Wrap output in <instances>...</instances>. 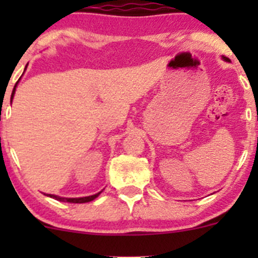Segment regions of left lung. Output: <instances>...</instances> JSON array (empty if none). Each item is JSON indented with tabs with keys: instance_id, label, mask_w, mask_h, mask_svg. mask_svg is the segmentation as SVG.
I'll list each match as a JSON object with an SVG mask.
<instances>
[{
	"instance_id": "8db88e82",
	"label": "left lung",
	"mask_w": 258,
	"mask_h": 258,
	"mask_svg": "<svg viewBox=\"0 0 258 258\" xmlns=\"http://www.w3.org/2000/svg\"><path fill=\"white\" fill-rule=\"evenodd\" d=\"M225 59H227V58H226V57H225Z\"/></svg>"
}]
</instances>
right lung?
I'll return each instance as SVG.
<instances>
[{"mask_svg": "<svg viewBox=\"0 0 258 258\" xmlns=\"http://www.w3.org/2000/svg\"><path fill=\"white\" fill-rule=\"evenodd\" d=\"M15 90H16V85H15V88L14 91H12V96L11 97L14 98V95H15ZM101 192H98V194L96 195H92V196H87V197H80V199H64V197H58V196H52V195H48L49 197H53L54 200H57V201H61V202H71V204H85V202H90V201H93V200L96 199V197L100 195Z\"/></svg>", "mask_w": 258, "mask_h": 258, "instance_id": "right-lung-1", "label": "right lung"}]
</instances>
